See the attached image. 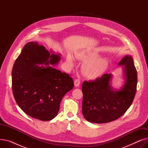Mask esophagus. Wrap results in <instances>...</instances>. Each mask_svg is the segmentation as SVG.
I'll list each match as a JSON object with an SVG mask.
<instances>
[{
  "label": "esophagus",
  "mask_w": 148,
  "mask_h": 148,
  "mask_svg": "<svg viewBox=\"0 0 148 148\" xmlns=\"http://www.w3.org/2000/svg\"><path fill=\"white\" fill-rule=\"evenodd\" d=\"M80 81L79 79H76L74 81V86L75 87H79L80 86Z\"/></svg>",
  "instance_id": "obj_1"
}]
</instances>
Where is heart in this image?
Returning a JSON list of instances; mask_svg holds the SVG:
<instances>
[{
  "label": "heart",
  "instance_id": "1",
  "mask_svg": "<svg viewBox=\"0 0 148 148\" xmlns=\"http://www.w3.org/2000/svg\"><path fill=\"white\" fill-rule=\"evenodd\" d=\"M75 56L79 59L87 60L83 66V69L85 75L89 78H96L104 71L107 62L103 59H97L98 55L96 53L81 51L76 53ZM66 61L69 67L75 65V59L71 54H68Z\"/></svg>",
  "mask_w": 148,
  "mask_h": 148
}]
</instances>
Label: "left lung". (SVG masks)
I'll return each instance as SVG.
<instances>
[{
    "mask_svg": "<svg viewBox=\"0 0 148 148\" xmlns=\"http://www.w3.org/2000/svg\"><path fill=\"white\" fill-rule=\"evenodd\" d=\"M118 65L122 66L124 83L120 89H114L113 75L104 74L94 81L82 84V113L92 123H108L119 118L133 103L137 89V73L131 56H124Z\"/></svg>",
    "mask_w": 148,
    "mask_h": 148,
    "instance_id": "8db88e82",
    "label": "left lung"
}]
</instances>
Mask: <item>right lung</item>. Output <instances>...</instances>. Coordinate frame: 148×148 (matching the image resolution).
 Here are the masks:
<instances>
[{
	"mask_svg": "<svg viewBox=\"0 0 148 148\" xmlns=\"http://www.w3.org/2000/svg\"><path fill=\"white\" fill-rule=\"evenodd\" d=\"M60 54L47 50L37 42L27 43L12 70L14 98L21 109L36 119H53L59 110L62 99L74 87L72 77L53 66Z\"/></svg>",
	"mask_w": 148,
	"mask_h": 148,
	"instance_id": "add662e5",
	"label": "right lung"
}]
</instances>
